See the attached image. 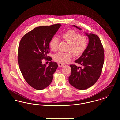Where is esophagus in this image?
I'll return each mask as SVG.
<instances>
[{"instance_id":"obj_1","label":"esophagus","mask_w":120,"mask_h":120,"mask_svg":"<svg viewBox=\"0 0 120 120\" xmlns=\"http://www.w3.org/2000/svg\"><path fill=\"white\" fill-rule=\"evenodd\" d=\"M58 66H59V67H62V66H64V64H62V63H59L58 64Z\"/></svg>"}]
</instances>
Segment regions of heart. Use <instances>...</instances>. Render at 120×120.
Here are the masks:
<instances>
[{
  "label": "heart",
  "mask_w": 120,
  "mask_h": 120,
  "mask_svg": "<svg viewBox=\"0 0 120 120\" xmlns=\"http://www.w3.org/2000/svg\"><path fill=\"white\" fill-rule=\"evenodd\" d=\"M63 39L69 43L67 52H59L54 56V60L60 63L69 62L73 54L79 56L83 54L88 45V39L85 35L81 34L74 30H69L62 35ZM59 40L56 36L53 37L49 42V46L52 51L56 52L58 49Z\"/></svg>",
  "instance_id": "obj_1"
}]
</instances>
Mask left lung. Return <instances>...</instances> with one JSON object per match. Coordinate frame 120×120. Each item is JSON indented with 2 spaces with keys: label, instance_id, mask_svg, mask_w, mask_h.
<instances>
[{
  "label": "left lung",
  "instance_id": "obj_1",
  "mask_svg": "<svg viewBox=\"0 0 120 120\" xmlns=\"http://www.w3.org/2000/svg\"><path fill=\"white\" fill-rule=\"evenodd\" d=\"M86 34L89 38L88 47L81 57L75 61L82 67L75 64L70 65L71 74L69 82L79 90L87 89L97 82L101 74L104 60V49L99 37L92 33Z\"/></svg>",
  "mask_w": 120,
  "mask_h": 120
}]
</instances>
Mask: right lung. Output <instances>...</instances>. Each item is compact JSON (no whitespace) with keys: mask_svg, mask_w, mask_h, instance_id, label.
Wrapping results in <instances>:
<instances>
[{"mask_svg":"<svg viewBox=\"0 0 120 120\" xmlns=\"http://www.w3.org/2000/svg\"><path fill=\"white\" fill-rule=\"evenodd\" d=\"M60 23L39 26L28 32L21 39L18 49V63L26 82L37 90L49 86L53 74L58 68L56 62L51 61L49 42L61 26ZM43 59L50 61L49 66L42 64Z\"/></svg>","mask_w":120,"mask_h":120,"instance_id":"obj_1","label":"right lung"}]
</instances>
